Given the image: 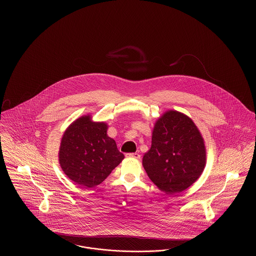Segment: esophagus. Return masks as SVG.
I'll list each match as a JSON object with an SVG mask.
<instances>
[{
    "instance_id": "1",
    "label": "esophagus",
    "mask_w": 256,
    "mask_h": 256,
    "mask_svg": "<svg viewBox=\"0 0 256 256\" xmlns=\"http://www.w3.org/2000/svg\"><path fill=\"white\" fill-rule=\"evenodd\" d=\"M126 158L139 159L140 158V154H136V152H128V154H126Z\"/></svg>"
}]
</instances>
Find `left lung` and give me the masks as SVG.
Instances as JSON below:
<instances>
[{
    "label": "left lung",
    "instance_id": "1",
    "mask_svg": "<svg viewBox=\"0 0 256 256\" xmlns=\"http://www.w3.org/2000/svg\"><path fill=\"white\" fill-rule=\"evenodd\" d=\"M142 164L150 180L167 195L194 184L206 165L204 139L194 121L176 110L162 113L154 122L152 146Z\"/></svg>",
    "mask_w": 256,
    "mask_h": 256
}]
</instances>
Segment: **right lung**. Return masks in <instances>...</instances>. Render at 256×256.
<instances>
[{
    "label": "right lung",
    "instance_id": "add662e5",
    "mask_svg": "<svg viewBox=\"0 0 256 256\" xmlns=\"http://www.w3.org/2000/svg\"><path fill=\"white\" fill-rule=\"evenodd\" d=\"M92 118L86 114L74 120L62 135L58 150L63 172L84 188L100 184L124 158L108 135V124Z\"/></svg>",
    "mask_w": 256,
    "mask_h": 256
}]
</instances>
